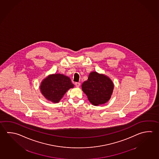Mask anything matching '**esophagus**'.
<instances>
[{"label":"esophagus","instance_id":"esophagus-1","mask_svg":"<svg viewBox=\"0 0 159 159\" xmlns=\"http://www.w3.org/2000/svg\"><path fill=\"white\" fill-rule=\"evenodd\" d=\"M75 86L77 87H80V82H75Z\"/></svg>","mask_w":159,"mask_h":159}]
</instances>
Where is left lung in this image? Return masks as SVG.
Segmentation results:
<instances>
[{
  "label": "left lung",
  "mask_w": 159,
  "mask_h": 159,
  "mask_svg": "<svg viewBox=\"0 0 159 159\" xmlns=\"http://www.w3.org/2000/svg\"><path fill=\"white\" fill-rule=\"evenodd\" d=\"M82 89L93 105L105 104L110 100L114 84L109 77L103 74L92 72L88 80L82 84Z\"/></svg>",
  "instance_id": "8db88e82"
}]
</instances>
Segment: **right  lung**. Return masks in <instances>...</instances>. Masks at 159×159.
<instances>
[{
  "label": "right lung",
  "mask_w": 159,
  "mask_h": 159,
  "mask_svg": "<svg viewBox=\"0 0 159 159\" xmlns=\"http://www.w3.org/2000/svg\"><path fill=\"white\" fill-rule=\"evenodd\" d=\"M70 79L61 74H52L43 79L41 83V93L45 98L58 103L68 90L74 87Z\"/></svg>",
  "instance_id": "1"
}]
</instances>
